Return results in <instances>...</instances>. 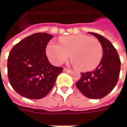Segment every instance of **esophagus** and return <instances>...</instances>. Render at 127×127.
Returning <instances> with one entry per match:
<instances>
[{
	"instance_id": "obj_1",
	"label": "esophagus",
	"mask_w": 127,
	"mask_h": 127,
	"mask_svg": "<svg viewBox=\"0 0 127 127\" xmlns=\"http://www.w3.org/2000/svg\"><path fill=\"white\" fill-rule=\"evenodd\" d=\"M71 69H68V68H64V72H66V73H71Z\"/></svg>"
}]
</instances>
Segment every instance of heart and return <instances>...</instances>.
Returning a JSON list of instances; mask_svg holds the SVG:
<instances>
[{
	"instance_id": "b5f03b06",
	"label": "heart",
	"mask_w": 127,
	"mask_h": 127,
	"mask_svg": "<svg viewBox=\"0 0 127 127\" xmlns=\"http://www.w3.org/2000/svg\"><path fill=\"white\" fill-rule=\"evenodd\" d=\"M59 44L51 41L46 46V55L52 64L60 65L71 54L73 64L83 71H90L99 65L103 56L99 40L85 34H73L59 39Z\"/></svg>"
}]
</instances>
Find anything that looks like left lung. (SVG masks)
Masks as SVG:
<instances>
[{"mask_svg":"<svg viewBox=\"0 0 127 127\" xmlns=\"http://www.w3.org/2000/svg\"><path fill=\"white\" fill-rule=\"evenodd\" d=\"M101 43L102 59L94 71L81 73L80 80L76 83L78 89L90 99H100L114 89L119 79L121 61L117 49L106 38L94 32H89Z\"/></svg>","mask_w":127,"mask_h":127,"instance_id":"obj_1","label":"left lung"}]
</instances>
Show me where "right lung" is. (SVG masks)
I'll use <instances>...</instances> for the list:
<instances>
[{
	"instance_id": "add662e5",
	"label": "right lung",
	"mask_w": 127,
	"mask_h": 127,
	"mask_svg": "<svg viewBox=\"0 0 127 127\" xmlns=\"http://www.w3.org/2000/svg\"><path fill=\"white\" fill-rule=\"evenodd\" d=\"M53 36L35 33L12 47L7 58V76L19 95L32 100L41 99L52 89L63 68L51 65L46 47Z\"/></svg>"
}]
</instances>
